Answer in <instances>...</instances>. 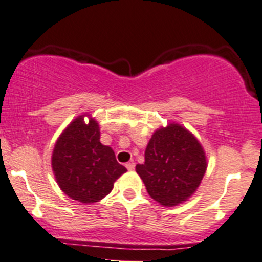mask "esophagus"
I'll return each mask as SVG.
<instances>
[{
    "label": "esophagus",
    "mask_w": 262,
    "mask_h": 262,
    "mask_svg": "<svg viewBox=\"0 0 262 262\" xmlns=\"http://www.w3.org/2000/svg\"><path fill=\"white\" fill-rule=\"evenodd\" d=\"M125 167L128 170H133L134 168H136V163H133V162H129V163L125 164Z\"/></svg>",
    "instance_id": "34e87169"
}]
</instances>
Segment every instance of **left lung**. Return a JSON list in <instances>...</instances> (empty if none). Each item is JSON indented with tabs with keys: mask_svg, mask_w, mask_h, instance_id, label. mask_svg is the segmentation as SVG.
<instances>
[{
	"mask_svg": "<svg viewBox=\"0 0 262 262\" xmlns=\"http://www.w3.org/2000/svg\"><path fill=\"white\" fill-rule=\"evenodd\" d=\"M136 170L149 196L172 207L191 197L205 176L207 163L202 145L178 124L157 130Z\"/></svg>",
	"mask_w": 262,
	"mask_h": 262,
	"instance_id": "1",
	"label": "left lung"
}]
</instances>
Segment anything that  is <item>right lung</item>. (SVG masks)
<instances>
[{
	"instance_id": "1",
	"label": "right lung",
	"mask_w": 262,
	"mask_h": 262,
	"mask_svg": "<svg viewBox=\"0 0 262 262\" xmlns=\"http://www.w3.org/2000/svg\"><path fill=\"white\" fill-rule=\"evenodd\" d=\"M99 125L84 117L74 120L57 139L52 153V169L60 188L82 203L99 202L110 193L114 182L126 172L113 149L100 143Z\"/></svg>"
}]
</instances>
